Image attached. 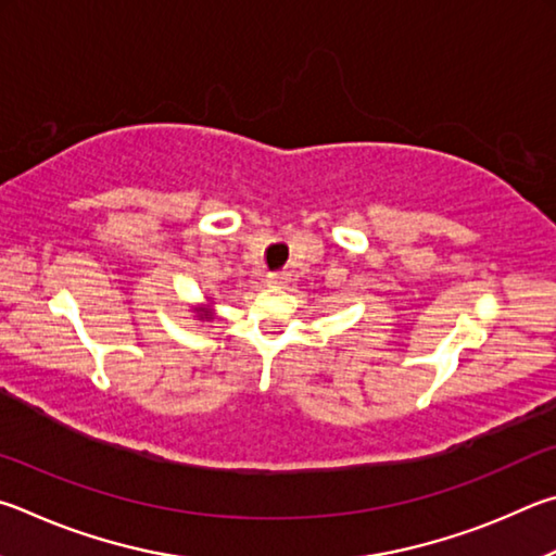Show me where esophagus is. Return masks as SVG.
Returning a JSON list of instances; mask_svg holds the SVG:
<instances>
[{"mask_svg":"<svg viewBox=\"0 0 556 556\" xmlns=\"http://www.w3.org/2000/svg\"><path fill=\"white\" fill-rule=\"evenodd\" d=\"M288 280H290L288 273H270L268 286L270 288H283V286H288Z\"/></svg>","mask_w":556,"mask_h":556,"instance_id":"1","label":"esophagus"}]
</instances>
